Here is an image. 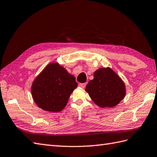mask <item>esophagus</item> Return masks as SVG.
Listing matches in <instances>:
<instances>
[{"label": "esophagus", "mask_w": 157, "mask_h": 157, "mask_svg": "<svg viewBox=\"0 0 157 157\" xmlns=\"http://www.w3.org/2000/svg\"><path fill=\"white\" fill-rule=\"evenodd\" d=\"M79 86L81 87H82V88H84L86 86V83H79Z\"/></svg>", "instance_id": "1"}]
</instances>
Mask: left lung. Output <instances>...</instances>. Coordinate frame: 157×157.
<instances>
[{"mask_svg": "<svg viewBox=\"0 0 157 157\" xmlns=\"http://www.w3.org/2000/svg\"><path fill=\"white\" fill-rule=\"evenodd\" d=\"M86 86V91L98 105L114 107L125 96V85L110 68H100Z\"/></svg>", "mask_w": 157, "mask_h": 157, "instance_id": "obj_1", "label": "left lung"}]
</instances>
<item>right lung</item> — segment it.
<instances>
[{
  "mask_svg": "<svg viewBox=\"0 0 157 157\" xmlns=\"http://www.w3.org/2000/svg\"><path fill=\"white\" fill-rule=\"evenodd\" d=\"M77 86L74 75L57 63H51L35 79L31 92L39 108L58 112L65 108Z\"/></svg>",
  "mask_w": 157,
  "mask_h": 157,
  "instance_id": "add662e5",
  "label": "right lung"
}]
</instances>
